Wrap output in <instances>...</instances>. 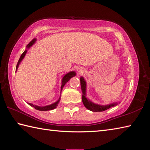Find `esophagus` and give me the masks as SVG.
Listing matches in <instances>:
<instances>
[{
	"label": "esophagus",
	"mask_w": 150,
	"mask_h": 150,
	"mask_svg": "<svg viewBox=\"0 0 150 150\" xmlns=\"http://www.w3.org/2000/svg\"><path fill=\"white\" fill-rule=\"evenodd\" d=\"M84 71V70L83 68H82V67L78 68V69H77V72H78L79 74H81V73H83Z\"/></svg>",
	"instance_id": "1"
}]
</instances>
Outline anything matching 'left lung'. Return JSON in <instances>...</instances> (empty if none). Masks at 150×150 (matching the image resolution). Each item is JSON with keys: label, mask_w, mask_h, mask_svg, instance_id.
<instances>
[{"label": "left lung", "mask_w": 150, "mask_h": 150, "mask_svg": "<svg viewBox=\"0 0 150 150\" xmlns=\"http://www.w3.org/2000/svg\"><path fill=\"white\" fill-rule=\"evenodd\" d=\"M80 81H81V89H82L83 91V96H82V100L84 105L85 106L86 108L88 109V110H91L92 111H94V112H100V111H103L106 110H108L112 106H114L116 105L117 103H111L110 105H100L98 104H95V103H92V102L89 101V100L86 98L85 95H86V82L84 81L83 77L80 78Z\"/></svg>", "instance_id": "1"}]
</instances>
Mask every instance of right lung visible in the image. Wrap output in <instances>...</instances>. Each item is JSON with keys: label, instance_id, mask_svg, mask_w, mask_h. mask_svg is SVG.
<instances>
[{"label": "right lung", "instance_id": "right-lung-1", "mask_svg": "<svg viewBox=\"0 0 150 150\" xmlns=\"http://www.w3.org/2000/svg\"><path fill=\"white\" fill-rule=\"evenodd\" d=\"M35 41H36V39H33V40H31V41L30 42L28 45H27V48H29L30 47H31V46L34 44ZM26 52H27V50H25V51H24L23 52V54L21 55L20 58V59H19L18 62V64H17V66H16V71H17V69H18V66H19V64H20L21 61L22 60L23 58H24V56H25ZM75 74H76V73H75L74 71H71V72H69V73H67V74L64 76V77H63V79H62V86H61V91H62V88H63L64 86L65 85V84H66V83L68 81H69V80L71 78L73 77V76H75ZM59 99H60V98H59ZM59 99L58 100V101H57L56 102L52 103V104L49 105H47V106H44V107H40V106L34 105L33 104H32V103H29V104L30 105H31V106H32V107H33L35 109H36V110H39V111H48V110H53V109L56 108L57 107V106H58V104L59 101Z\"/></svg>", "mask_w": 150, "mask_h": 150}]
</instances>
